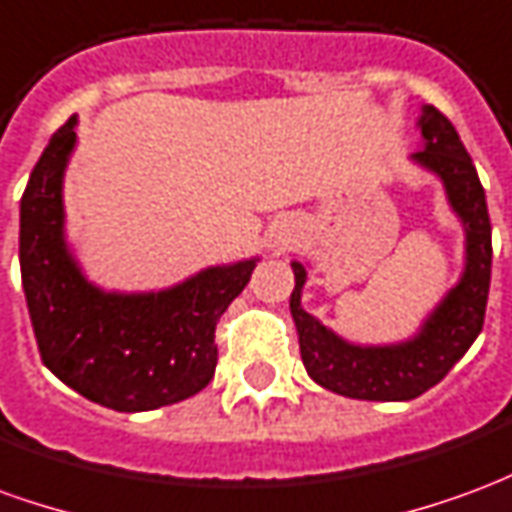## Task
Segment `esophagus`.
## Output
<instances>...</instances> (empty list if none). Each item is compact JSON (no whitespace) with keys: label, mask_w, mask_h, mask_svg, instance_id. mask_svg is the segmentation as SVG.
Here are the masks:
<instances>
[{"label":"esophagus","mask_w":512,"mask_h":512,"mask_svg":"<svg viewBox=\"0 0 512 512\" xmlns=\"http://www.w3.org/2000/svg\"><path fill=\"white\" fill-rule=\"evenodd\" d=\"M285 244H288V230H277V233L271 235V246L274 249H285Z\"/></svg>","instance_id":"34e87169"}]
</instances>
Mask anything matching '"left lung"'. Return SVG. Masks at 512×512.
<instances>
[{
    "instance_id": "1",
    "label": "left lung",
    "mask_w": 512,
    "mask_h": 512,
    "mask_svg": "<svg viewBox=\"0 0 512 512\" xmlns=\"http://www.w3.org/2000/svg\"><path fill=\"white\" fill-rule=\"evenodd\" d=\"M422 145L411 164L441 180L450 211L463 227V268L419 329L406 340L381 345L351 343L301 307L310 263L290 260L296 288L290 315L299 334L307 376L334 395L354 400H414L447 376L483 329L491 285V219L483 183L461 136L436 106L425 104L417 120Z\"/></svg>"
}]
</instances>
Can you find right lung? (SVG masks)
Wrapping results in <instances>:
<instances>
[{"instance_id": "obj_1", "label": "right lung", "mask_w": 512, "mask_h": 512, "mask_svg": "<svg viewBox=\"0 0 512 512\" xmlns=\"http://www.w3.org/2000/svg\"><path fill=\"white\" fill-rule=\"evenodd\" d=\"M76 115L51 136L21 197L18 260L40 359L62 384L115 411H153L197 395L216 370L213 332L260 257L200 268L161 290H106L65 233V169Z\"/></svg>"}]
</instances>
